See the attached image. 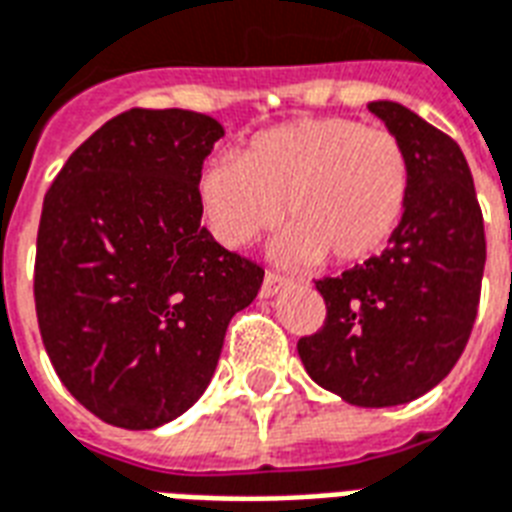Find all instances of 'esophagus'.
<instances>
[{"label":"esophagus","instance_id":"esophagus-1","mask_svg":"<svg viewBox=\"0 0 512 512\" xmlns=\"http://www.w3.org/2000/svg\"><path fill=\"white\" fill-rule=\"evenodd\" d=\"M285 285H288V277L277 275V272H267V275H264V283H261V296H264V299H272L275 293L283 291Z\"/></svg>","mask_w":512,"mask_h":512}]
</instances>
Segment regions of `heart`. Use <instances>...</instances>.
Segmentation results:
<instances>
[{"instance_id": "b5f03b06", "label": "heart", "mask_w": 512, "mask_h": 512, "mask_svg": "<svg viewBox=\"0 0 512 512\" xmlns=\"http://www.w3.org/2000/svg\"><path fill=\"white\" fill-rule=\"evenodd\" d=\"M411 194L406 149L355 120H299L253 138L240 160L200 173L197 200L213 237L243 248L277 221L296 259L358 264L398 232Z\"/></svg>"}]
</instances>
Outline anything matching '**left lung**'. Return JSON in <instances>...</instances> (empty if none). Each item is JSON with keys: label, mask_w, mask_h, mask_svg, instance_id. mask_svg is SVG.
Here are the masks:
<instances>
[{"label": "left lung", "mask_w": 512, "mask_h": 512, "mask_svg": "<svg viewBox=\"0 0 512 512\" xmlns=\"http://www.w3.org/2000/svg\"><path fill=\"white\" fill-rule=\"evenodd\" d=\"M368 109L406 149V216L379 256L315 280L326 320L296 350L323 390L382 408L425 395L459 360L478 315L486 235L457 141L406 106Z\"/></svg>", "instance_id": "left-lung-1"}]
</instances>
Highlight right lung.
<instances>
[{"mask_svg":"<svg viewBox=\"0 0 512 512\" xmlns=\"http://www.w3.org/2000/svg\"><path fill=\"white\" fill-rule=\"evenodd\" d=\"M221 136L205 114L130 109L77 146L45 194L39 334L63 387L114 427L181 417L264 280L200 224L202 160Z\"/></svg>","mask_w":512,"mask_h":512,"instance_id":"1","label":"right lung"}]
</instances>
